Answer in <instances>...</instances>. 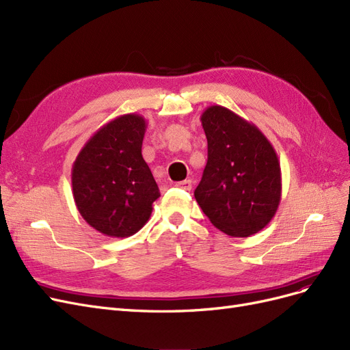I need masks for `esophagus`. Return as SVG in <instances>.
I'll list each match as a JSON object with an SVG mask.
<instances>
[{
    "label": "esophagus",
    "instance_id": "1",
    "mask_svg": "<svg viewBox=\"0 0 350 350\" xmlns=\"http://www.w3.org/2000/svg\"><path fill=\"white\" fill-rule=\"evenodd\" d=\"M176 187L185 189V191H189V189L193 188V181H191V179H185V181L178 183V184H176Z\"/></svg>",
    "mask_w": 350,
    "mask_h": 350
}]
</instances>
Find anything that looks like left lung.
I'll list each match as a JSON object with an SVG mask.
<instances>
[{"label":"left lung","instance_id":"1","mask_svg":"<svg viewBox=\"0 0 350 350\" xmlns=\"http://www.w3.org/2000/svg\"><path fill=\"white\" fill-rule=\"evenodd\" d=\"M207 165L194 197L204 215L229 237L257 234L276 215L282 198L280 163L256 125L225 107L201 113Z\"/></svg>","mask_w":350,"mask_h":350}]
</instances>
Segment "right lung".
<instances>
[{"label":"right lung","mask_w":350,"mask_h":350,"mask_svg":"<svg viewBox=\"0 0 350 350\" xmlns=\"http://www.w3.org/2000/svg\"><path fill=\"white\" fill-rule=\"evenodd\" d=\"M146 129L139 113L116 116L90 137L72 165L79 213L107 237L126 238L139 232L161 197L142 154Z\"/></svg>","instance_id":"1"}]
</instances>
